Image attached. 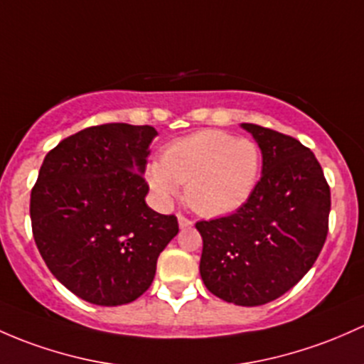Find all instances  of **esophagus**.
I'll list each match as a JSON object with an SVG mask.
<instances>
[{
	"label": "esophagus",
	"instance_id": "34e87169",
	"mask_svg": "<svg viewBox=\"0 0 364 364\" xmlns=\"http://www.w3.org/2000/svg\"><path fill=\"white\" fill-rule=\"evenodd\" d=\"M178 221H179V228H190L193 225V221L190 218H186L185 214H178Z\"/></svg>",
	"mask_w": 364,
	"mask_h": 364
}]
</instances>
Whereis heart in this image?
<instances>
[{"mask_svg":"<svg viewBox=\"0 0 364 364\" xmlns=\"http://www.w3.org/2000/svg\"><path fill=\"white\" fill-rule=\"evenodd\" d=\"M262 153L247 137L209 131L172 141L162 164L148 166V181L162 200L186 185V202L204 216H225L242 208L259 178Z\"/></svg>","mask_w":364,"mask_h":364,"instance_id":"1","label":"heart"}]
</instances>
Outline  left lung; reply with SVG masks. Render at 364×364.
Instances as JSON below:
<instances>
[{
  "label": "left lung",
  "mask_w": 364,
  "mask_h": 364,
  "mask_svg": "<svg viewBox=\"0 0 364 364\" xmlns=\"http://www.w3.org/2000/svg\"><path fill=\"white\" fill-rule=\"evenodd\" d=\"M263 155L262 178L246 204L195 223L200 275L228 304L255 307L293 288L311 270L328 235L331 193L307 146L272 129L242 124Z\"/></svg>",
  "instance_id": "obj_1"
}]
</instances>
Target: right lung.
<instances>
[{
	"instance_id": "1",
	"label": "right lung",
	"mask_w": 364,
	"mask_h": 364,
	"mask_svg": "<svg viewBox=\"0 0 364 364\" xmlns=\"http://www.w3.org/2000/svg\"><path fill=\"white\" fill-rule=\"evenodd\" d=\"M156 131L102 124L60 141L31 190V227L48 270L95 305L131 304L151 286L156 259L179 232L174 214L144 202L143 172Z\"/></svg>"
}]
</instances>
